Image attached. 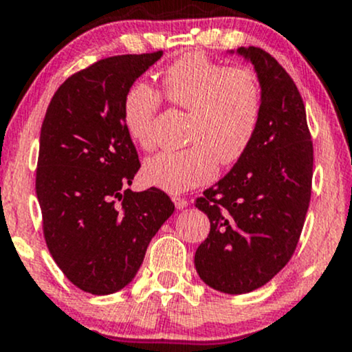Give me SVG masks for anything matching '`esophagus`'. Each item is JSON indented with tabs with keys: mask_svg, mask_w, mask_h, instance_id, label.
Wrapping results in <instances>:
<instances>
[{
	"mask_svg": "<svg viewBox=\"0 0 352 352\" xmlns=\"http://www.w3.org/2000/svg\"><path fill=\"white\" fill-rule=\"evenodd\" d=\"M172 201H173V204H175V207L179 208V210L185 208V207H188V200H187V199H184V197L173 195V197H172Z\"/></svg>",
	"mask_w": 352,
	"mask_h": 352,
	"instance_id": "1",
	"label": "esophagus"
}]
</instances>
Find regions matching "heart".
Masks as SVG:
<instances>
[{"label": "heart", "mask_w": 352, "mask_h": 352, "mask_svg": "<svg viewBox=\"0 0 352 352\" xmlns=\"http://www.w3.org/2000/svg\"><path fill=\"white\" fill-rule=\"evenodd\" d=\"M165 99L190 111L182 151L148 157L142 175L168 193L187 192L215 179L218 162L233 165L252 147L263 114V89L252 67H230L204 52L182 56L160 74ZM160 96L137 80L122 99V122L129 139L144 151L153 147V120Z\"/></svg>", "instance_id": "b5f03b06"}]
</instances>
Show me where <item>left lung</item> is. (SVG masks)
<instances>
[{
	"instance_id": "left-lung-1",
	"label": "left lung",
	"mask_w": 352,
	"mask_h": 352,
	"mask_svg": "<svg viewBox=\"0 0 352 352\" xmlns=\"http://www.w3.org/2000/svg\"><path fill=\"white\" fill-rule=\"evenodd\" d=\"M236 54L260 78L261 122L243 159L195 201L210 220L207 240L195 252L197 273L228 294L253 292L285 268L300 240L313 180V142L296 84L260 47H238Z\"/></svg>"
}]
</instances>
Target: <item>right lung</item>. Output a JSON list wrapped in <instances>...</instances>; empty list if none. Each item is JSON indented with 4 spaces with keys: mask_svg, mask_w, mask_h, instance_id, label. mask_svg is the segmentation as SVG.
<instances>
[{
    "mask_svg": "<svg viewBox=\"0 0 352 352\" xmlns=\"http://www.w3.org/2000/svg\"><path fill=\"white\" fill-rule=\"evenodd\" d=\"M164 52L100 59L60 84L39 137L36 195L46 245L72 285L111 294L134 280L175 205L162 190L132 192L140 168L122 99Z\"/></svg>",
    "mask_w": 352,
    "mask_h": 352,
    "instance_id": "1",
    "label": "right lung"
}]
</instances>
